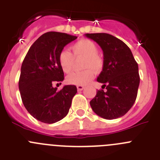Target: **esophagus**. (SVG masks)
I'll list each match as a JSON object with an SVG mask.
<instances>
[{"instance_id": "1", "label": "esophagus", "mask_w": 160, "mask_h": 160, "mask_svg": "<svg viewBox=\"0 0 160 160\" xmlns=\"http://www.w3.org/2000/svg\"><path fill=\"white\" fill-rule=\"evenodd\" d=\"M84 88H85V87H83V86H78V87H77V89H78V91H81V90H82Z\"/></svg>"}]
</instances>
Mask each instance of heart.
Instances as JSON below:
<instances>
[{"label":"heart","instance_id":"obj_1","mask_svg":"<svg viewBox=\"0 0 160 160\" xmlns=\"http://www.w3.org/2000/svg\"><path fill=\"white\" fill-rule=\"evenodd\" d=\"M73 56L70 52L62 50L59 54L58 61L62 70L65 73H70L73 69L74 58L84 59L82 72L72 73L66 78V82L70 85L83 86L90 82L94 76V72L98 73L103 68V58L98 52L97 46L90 40L82 39L73 44L71 47Z\"/></svg>","mask_w":160,"mask_h":160}]
</instances>
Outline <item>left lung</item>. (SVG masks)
<instances>
[{"label": "left lung", "instance_id": "left-lung-1", "mask_svg": "<svg viewBox=\"0 0 160 160\" xmlns=\"http://www.w3.org/2000/svg\"><path fill=\"white\" fill-rule=\"evenodd\" d=\"M103 52V68L97 78L102 83L90 102L98 116L114 119L127 114L135 103L139 86L138 66L131 49L122 41L105 32L86 33ZM105 88L104 91L103 89Z\"/></svg>", "mask_w": 160, "mask_h": 160}]
</instances>
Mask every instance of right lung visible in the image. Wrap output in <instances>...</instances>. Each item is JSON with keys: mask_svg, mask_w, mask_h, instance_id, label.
<instances>
[{"mask_svg": "<svg viewBox=\"0 0 160 160\" xmlns=\"http://www.w3.org/2000/svg\"><path fill=\"white\" fill-rule=\"evenodd\" d=\"M76 38L64 32H46L31 46L22 62L18 83L20 94L25 109L40 122L54 123L69 112L77 87L66 85L57 90L53 84H62L64 80L59 54Z\"/></svg>", "mask_w": 160, "mask_h": 160, "instance_id": "add662e5", "label": "right lung"}]
</instances>
